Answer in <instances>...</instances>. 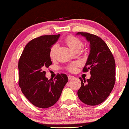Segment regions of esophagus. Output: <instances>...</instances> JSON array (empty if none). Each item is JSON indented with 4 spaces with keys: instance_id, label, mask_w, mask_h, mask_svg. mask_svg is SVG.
Masks as SVG:
<instances>
[{
    "instance_id": "34e87169",
    "label": "esophagus",
    "mask_w": 129,
    "mask_h": 129,
    "mask_svg": "<svg viewBox=\"0 0 129 129\" xmlns=\"http://www.w3.org/2000/svg\"><path fill=\"white\" fill-rule=\"evenodd\" d=\"M74 78H75V77H74L73 76H72V75H69V76H68V79H69V80L73 79Z\"/></svg>"
}]
</instances>
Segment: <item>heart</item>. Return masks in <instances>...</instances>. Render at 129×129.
<instances>
[{"instance_id": "1", "label": "heart", "mask_w": 129, "mask_h": 129, "mask_svg": "<svg viewBox=\"0 0 129 129\" xmlns=\"http://www.w3.org/2000/svg\"><path fill=\"white\" fill-rule=\"evenodd\" d=\"M66 44H67L68 46L73 51L75 50H79L81 47L82 46V42L81 40L79 39L77 37L73 36H67L65 39ZM57 44H54V45L51 46L50 50V57L51 58H54L55 56V53L56 50L57 49ZM78 66V63L75 62L72 64L70 65V66L67 67V70L70 72H75L76 70V69L77 66Z\"/></svg>"}]
</instances>
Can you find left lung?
I'll use <instances>...</instances> for the list:
<instances>
[{
    "label": "left lung",
    "instance_id": "left-lung-1",
    "mask_svg": "<svg viewBox=\"0 0 129 129\" xmlns=\"http://www.w3.org/2000/svg\"><path fill=\"white\" fill-rule=\"evenodd\" d=\"M90 42V51L82 72L90 71V79L80 78L81 86L78 91L79 100L89 106L103 103L115 83V61L106 42L100 37L88 33L78 32Z\"/></svg>",
    "mask_w": 129,
    "mask_h": 129
}]
</instances>
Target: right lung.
<instances>
[{
	"label": "right lung",
	"mask_w": 129,
	"mask_h": 129,
	"mask_svg": "<svg viewBox=\"0 0 129 129\" xmlns=\"http://www.w3.org/2000/svg\"><path fill=\"white\" fill-rule=\"evenodd\" d=\"M60 35H44L26 44L19 60V85L28 100L37 107L55 104L68 82L66 74H57L54 81L45 77V68L52 64L50 50Z\"/></svg>",
	"instance_id": "1"
}]
</instances>
